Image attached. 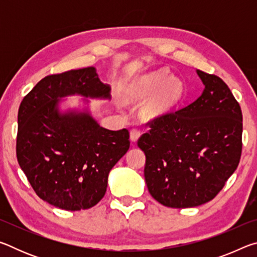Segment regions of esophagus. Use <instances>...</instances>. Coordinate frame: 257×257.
Returning <instances> with one entry per match:
<instances>
[{
	"instance_id": "obj_1",
	"label": "esophagus",
	"mask_w": 257,
	"mask_h": 257,
	"mask_svg": "<svg viewBox=\"0 0 257 257\" xmlns=\"http://www.w3.org/2000/svg\"><path fill=\"white\" fill-rule=\"evenodd\" d=\"M141 135H142V132L137 128H133L130 130V139H132L133 143H136L137 139L141 137Z\"/></svg>"
}]
</instances>
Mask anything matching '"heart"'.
I'll list each match as a JSON object with an SVG mask.
<instances>
[{"label": "heart", "mask_w": 257, "mask_h": 257, "mask_svg": "<svg viewBox=\"0 0 257 257\" xmlns=\"http://www.w3.org/2000/svg\"><path fill=\"white\" fill-rule=\"evenodd\" d=\"M167 75L165 73H155V75H152L146 77L144 80L141 82V86L139 88L143 93H149L151 90L155 89L159 85L162 84L165 80ZM182 92L181 84L177 79H169L163 87L162 90V96H161L160 101L155 102L150 106L151 111H156L159 110L161 106L165 105L167 103H170L172 101H176L177 98H179Z\"/></svg>", "instance_id": "obj_1"}]
</instances>
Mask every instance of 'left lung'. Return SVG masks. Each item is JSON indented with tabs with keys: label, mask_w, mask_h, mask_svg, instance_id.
Returning <instances> with one entry per match:
<instances>
[{
	"label": "left lung",
	"mask_w": 257,
	"mask_h": 257,
	"mask_svg": "<svg viewBox=\"0 0 257 257\" xmlns=\"http://www.w3.org/2000/svg\"><path fill=\"white\" fill-rule=\"evenodd\" d=\"M205 88L196 101L149 121L138 138L145 181L164 206L186 208L214 198L241 156L242 114L220 77L197 70Z\"/></svg>",
	"instance_id": "1"
}]
</instances>
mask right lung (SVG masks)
I'll list each match as a JSON object with an SVG mask.
<instances>
[{"mask_svg": "<svg viewBox=\"0 0 257 257\" xmlns=\"http://www.w3.org/2000/svg\"><path fill=\"white\" fill-rule=\"evenodd\" d=\"M110 97V86L88 67L50 75L24 97L18 111L17 159L43 201L67 211L101 201L108 172L129 150V132H113L87 113L60 114V97Z\"/></svg>", "mask_w": 257, "mask_h": 257, "instance_id": "add662e5", "label": "right lung"}]
</instances>
